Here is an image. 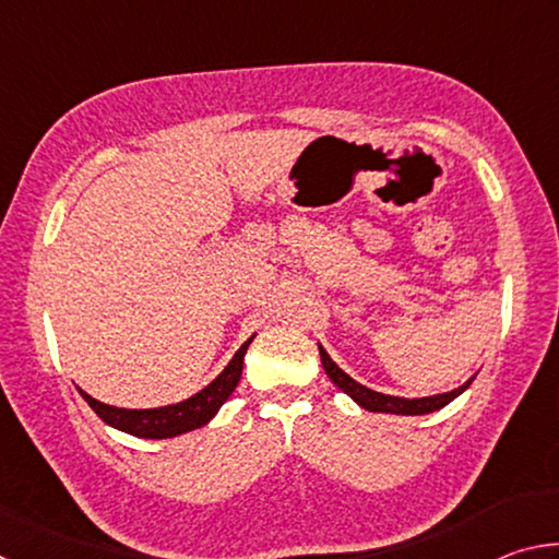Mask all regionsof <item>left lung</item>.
<instances>
[{
	"mask_svg": "<svg viewBox=\"0 0 559 559\" xmlns=\"http://www.w3.org/2000/svg\"><path fill=\"white\" fill-rule=\"evenodd\" d=\"M318 349H320V359H323V367H325V372H328L330 380H333L345 394L353 396V400L359 406H362V409H367V412H382V414H429V412H437V409H441V406H447L449 402L456 400V396L463 390H468L471 382H473V377H471L466 384L459 386V390H453V392L437 394V396H424V400H402V396H390V394L367 390V386L355 382L353 377L340 370V367L333 362V359H330V355L325 353L323 347L318 345Z\"/></svg>",
	"mask_w": 559,
	"mask_h": 559,
	"instance_id": "left-lung-1",
	"label": "left lung"
}]
</instances>
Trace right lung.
<instances>
[{
  "label": "right lung",
  "instance_id": "obj_1",
  "mask_svg": "<svg viewBox=\"0 0 559 559\" xmlns=\"http://www.w3.org/2000/svg\"><path fill=\"white\" fill-rule=\"evenodd\" d=\"M251 340L253 337L246 340V343L239 347V353L234 355L231 362L226 365V370L216 377L210 386H204L202 392H197L194 396H189V400L173 406H159V409H120V406H110L93 400V396L83 390L79 392L103 421L120 431L132 433V437H140V439L179 437V433L185 431L204 427V424L219 412V406L229 400V394L236 390V384L241 380L243 355L246 349H249Z\"/></svg>",
  "mask_w": 559,
  "mask_h": 559
}]
</instances>
